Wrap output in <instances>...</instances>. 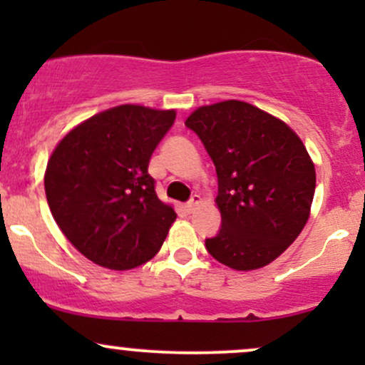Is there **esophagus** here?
<instances>
[{
  "instance_id": "esophagus-1",
  "label": "esophagus",
  "mask_w": 365,
  "mask_h": 365,
  "mask_svg": "<svg viewBox=\"0 0 365 365\" xmlns=\"http://www.w3.org/2000/svg\"><path fill=\"white\" fill-rule=\"evenodd\" d=\"M200 202H202V197H200L199 194H194V195H192V199L187 202V206H185L187 211L192 212L197 206H199Z\"/></svg>"
}]
</instances>
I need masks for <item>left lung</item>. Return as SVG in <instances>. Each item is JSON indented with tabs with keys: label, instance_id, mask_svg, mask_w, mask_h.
<instances>
[{
	"label": "left lung",
	"instance_id": "left-lung-1",
	"mask_svg": "<svg viewBox=\"0 0 365 365\" xmlns=\"http://www.w3.org/2000/svg\"><path fill=\"white\" fill-rule=\"evenodd\" d=\"M216 166L221 230L207 252L235 271L279 257L311 216L316 168L293 130L252 104L230 99L185 120Z\"/></svg>",
	"mask_w": 365,
	"mask_h": 365
}]
</instances>
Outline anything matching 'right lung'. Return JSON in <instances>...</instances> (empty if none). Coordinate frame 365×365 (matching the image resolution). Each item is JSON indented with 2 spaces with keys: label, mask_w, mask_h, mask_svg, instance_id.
Returning a JSON list of instances; mask_svg holds the SVG:
<instances>
[{
  "label": "right lung",
  "mask_w": 365,
  "mask_h": 365,
  "mask_svg": "<svg viewBox=\"0 0 365 365\" xmlns=\"http://www.w3.org/2000/svg\"><path fill=\"white\" fill-rule=\"evenodd\" d=\"M177 111L121 104L73 127L44 173L51 215L75 249L98 266L127 271L158 254L177 220L148 173Z\"/></svg>",
  "instance_id": "1"
}]
</instances>
